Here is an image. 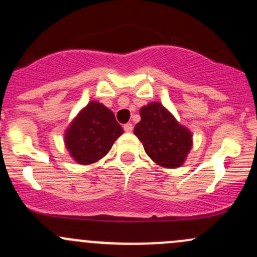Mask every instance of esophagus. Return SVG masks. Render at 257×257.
Segmentation results:
<instances>
[{
	"mask_svg": "<svg viewBox=\"0 0 257 257\" xmlns=\"http://www.w3.org/2000/svg\"><path fill=\"white\" fill-rule=\"evenodd\" d=\"M124 131L126 132V133H131L132 131H133V124L132 123H126V124H124Z\"/></svg>",
	"mask_w": 257,
	"mask_h": 257,
	"instance_id": "esophagus-1",
	"label": "esophagus"
}]
</instances>
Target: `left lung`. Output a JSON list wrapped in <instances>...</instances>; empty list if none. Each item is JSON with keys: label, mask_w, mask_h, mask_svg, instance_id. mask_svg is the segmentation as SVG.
Here are the masks:
<instances>
[{"label": "left lung", "mask_w": 257, "mask_h": 257, "mask_svg": "<svg viewBox=\"0 0 257 257\" xmlns=\"http://www.w3.org/2000/svg\"><path fill=\"white\" fill-rule=\"evenodd\" d=\"M134 134L153 162L164 168L183 165L193 145L190 132L158 102L142 108L141 121L134 126Z\"/></svg>", "instance_id": "left-lung-1"}]
</instances>
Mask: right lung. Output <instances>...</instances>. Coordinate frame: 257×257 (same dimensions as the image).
<instances>
[{
  "instance_id": "obj_1",
  "label": "right lung",
  "mask_w": 257,
  "mask_h": 257,
  "mask_svg": "<svg viewBox=\"0 0 257 257\" xmlns=\"http://www.w3.org/2000/svg\"><path fill=\"white\" fill-rule=\"evenodd\" d=\"M121 134L123 128L112 110L98 102H90L67 129L64 143L78 164L87 165L107 155Z\"/></svg>"
}]
</instances>
